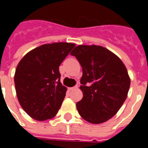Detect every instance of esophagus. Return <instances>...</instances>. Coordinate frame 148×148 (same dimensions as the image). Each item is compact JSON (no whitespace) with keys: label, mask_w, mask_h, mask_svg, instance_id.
I'll use <instances>...</instances> for the list:
<instances>
[{"label":"esophagus","mask_w":148,"mask_h":148,"mask_svg":"<svg viewBox=\"0 0 148 148\" xmlns=\"http://www.w3.org/2000/svg\"><path fill=\"white\" fill-rule=\"evenodd\" d=\"M77 86H75L74 87H71V88H69V90H75V89H77Z\"/></svg>","instance_id":"esophagus-1"}]
</instances>
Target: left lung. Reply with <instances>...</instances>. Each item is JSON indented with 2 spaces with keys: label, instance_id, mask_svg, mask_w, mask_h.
Here are the masks:
<instances>
[{
  "label": "left lung",
  "instance_id": "left-lung-1",
  "mask_svg": "<svg viewBox=\"0 0 148 148\" xmlns=\"http://www.w3.org/2000/svg\"><path fill=\"white\" fill-rule=\"evenodd\" d=\"M71 55L82 67L83 97L76 104L78 113L91 124L106 122L127 98L131 83L127 69L120 58L101 46L78 45Z\"/></svg>",
  "mask_w": 148,
  "mask_h": 148
}]
</instances>
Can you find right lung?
Instances as JSON below:
<instances>
[{"instance_id": "obj_1", "label": "right lung", "mask_w": 148, "mask_h": 148, "mask_svg": "<svg viewBox=\"0 0 148 148\" xmlns=\"http://www.w3.org/2000/svg\"><path fill=\"white\" fill-rule=\"evenodd\" d=\"M74 47L71 42L43 44L18 63L14 76L16 96L32 118L42 121L57 114L66 92L60 82L59 66Z\"/></svg>"}]
</instances>
